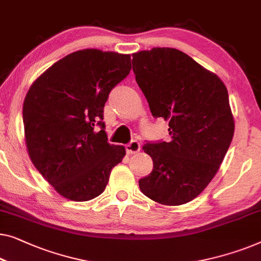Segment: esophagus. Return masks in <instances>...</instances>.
Returning a JSON list of instances; mask_svg holds the SVG:
<instances>
[{
  "label": "esophagus",
  "instance_id": "34e87169",
  "mask_svg": "<svg viewBox=\"0 0 261 261\" xmlns=\"http://www.w3.org/2000/svg\"><path fill=\"white\" fill-rule=\"evenodd\" d=\"M140 150V143L137 140H132L129 143L126 145V152L128 154H133V153H138Z\"/></svg>",
  "mask_w": 261,
  "mask_h": 261
}]
</instances>
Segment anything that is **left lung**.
<instances>
[{"instance_id": "1", "label": "left lung", "mask_w": 261, "mask_h": 261, "mask_svg": "<svg viewBox=\"0 0 261 261\" xmlns=\"http://www.w3.org/2000/svg\"><path fill=\"white\" fill-rule=\"evenodd\" d=\"M135 80L154 118L169 120L171 141H147L153 171L140 190L162 205L190 202L217 174L234 134L227 88L217 75L174 48L133 54Z\"/></svg>"}]
</instances>
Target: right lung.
Masks as SVG:
<instances>
[{
    "label": "right lung",
    "instance_id": "right-lung-1",
    "mask_svg": "<svg viewBox=\"0 0 261 261\" xmlns=\"http://www.w3.org/2000/svg\"><path fill=\"white\" fill-rule=\"evenodd\" d=\"M130 68V55L84 49L48 68L25 95L29 156L66 199L88 201L99 196L126 154L123 146L108 142L103 107Z\"/></svg>",
    "mask_w": 261,
    "mask_h": 261
}]
</instances>
